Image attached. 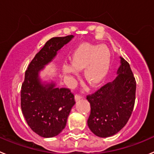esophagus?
Returning a JSON list of instances; mask_svg holds the SVG:
<instances>
[{
    "label": "esophagus",
    "instance_id": "1",
    "mask_svg": "<svg viewBox=\"0 0 154 154\" xmlns=\"http://www.w3.org/2000/svg\"><path fill=\"white\" fill-rule=\"evenodd\" d=\"M74 99H75V101H78L80 99H82V96H80L79 95H76L75 97H74Z\"/></svg>",
    "mask_w": 154,
    "mask_h": 154
}]
</instances>
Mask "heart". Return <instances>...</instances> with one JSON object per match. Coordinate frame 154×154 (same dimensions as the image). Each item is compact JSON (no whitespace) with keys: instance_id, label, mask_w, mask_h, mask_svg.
Instances as JSON below:
<instances>
[{"instance_id":"heart-1","label":"heart","mask_w":154,"mask_h":154,"mask_svg":"<svg viewBox=\"0 0 154 154\" xmlns=\"http://www.w3.org/2000/svg\"><path fill=\"white\" fill-rule=\"evenodd\" d=\"M71 63L64 62L61 67L65 77H77V71L85 69L84 77L92 87L100 86L107 77L110 68V53L102 45L84 43L74 50Z\"/></svg>"}]
</instances>
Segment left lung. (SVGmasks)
I'll return each instance as SVG.
<instances>
[{"instance_id":"1","label":"left lung","mask_w":154,"mask_h":154,"mask_svg":"<svg viewBox=\"0 0 154 154\" xmlns=\"http://www.w3.org/2000/svg\"><path fill=\"white\" fill-rule=\"evenodd\" d=\"M117 77L92 95H88L91 113L87 124L93 134L107 138L120 132L133 110L136 83L129 64L120 57Z\"/></svg>"}]
</instances>
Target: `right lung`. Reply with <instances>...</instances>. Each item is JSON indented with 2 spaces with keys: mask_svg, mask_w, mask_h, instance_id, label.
<instances>
[{
  "mask_svg": "<svg viewBox=\"0 0 154 154\" xmlns=\"http://www.w3.org/2000/svg\"><path fill=\"white\" fill-rule=\"evenodd\" d=\"M74 37L49 40L25 71L21 89L22 111L29 127L44 138H53L62 132L75 101L69 89L57 87L53 80H43L40 74Z\"/></svg>",
  "mask_w": 154,
  "mask_h": 154,
  "instance_id": "obj_1",
  "label": "right lung"
}]
</instances>
